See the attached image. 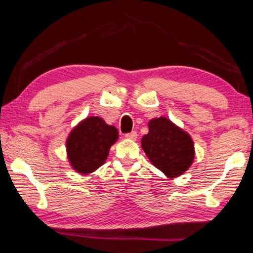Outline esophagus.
Listing matches in <instances>:
<instances>
[{
  "mask_svg": "<svg viewBox=\"0 0 253 253\" xmlns=\"http://www.w3.org/2000/svg\"><path fill=\"white\" fill-rule=\"evenodd\" d=\"M125 137H126V138H128V139L135 140L137 138V132L135 130L131 131V132H128V134L125 135Z\"/></svg>",
  "mask_w": 253,
  "mask_h": 253,
  "instance_id": "34e87169",
  "label": "esophagus"
}]
</instances>
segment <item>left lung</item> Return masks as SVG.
I'll list each match as a JSON object with an SVG mask.
<instances>
[{
	"label": "left lung",
	"instance_id": "obj_1",
	"mask_svg": "<svg viewBox=\"0 0 253 253\" xmlns=\"http://www.w3.org/2000/svg\"><path fill=\"white\" fill-rule=\"evenodd\" d=\"M148 128V134L142 138V147L152 164L168 177L186 172L195 155L191 136L165 117L152 119Z\"/></svg>",
	"mask_w": 253,
	"mask_h": 253
}]
</instances>
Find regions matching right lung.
Returning <instances> with one entry per match:
<instances>
[{
    "label": "right lung",
    "mask_w": 253,
    "mask_h": 253,
    "mask_svg": "<svg viewBox=\"0 0 253 253\" xmlns=\"http://www.w3.org/2000/svg\"><path fill=\"white\" fill-rule=\"evenodd\" d=\"M117 139L116 127L107 125L100 117L85 118L68 137V160L76 172L92 173L104 164Z\"/></svg>",
    "instance_id": "obj_1"
}]
</instances>
